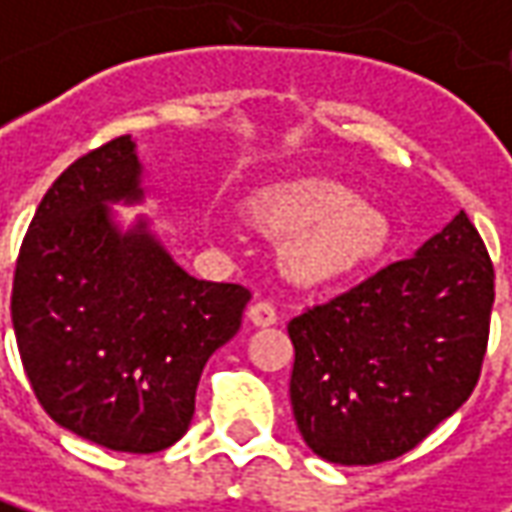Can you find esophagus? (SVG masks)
Returning a JSON list of instances; mask_svg holds the SVG:
<instances>
[{
	"label": "esophagus",
	"instance_id": "obj_1",
	"mask_svg": "<svg viewBox=\"0 0 512 512\" xmlns=\"http://www.w3.org/2000/svg\"><path fill=\"white\" fill-rule=\"evenodd\" d=\"M249 319H252V325L257 328H271V325H277V308L266 300H257L252 308H249Z\"/></svg>",
	"mask_w": 512,
	"mask_h": 512
}]
</instances>
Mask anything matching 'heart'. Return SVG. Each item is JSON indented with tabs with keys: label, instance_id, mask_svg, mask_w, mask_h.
Here are the masks:
<instances>
[{
	"label": "heart",
	"instance_id": "b5f03b06",
	"mask_svg": "<svg viewBox=\"0 0 512 512\" xmlns=\"http://www.w3.org/2000/svg\"><path fill=\"white\" fill-rule=\"evenodd\" d=\"M249 215L283 241L285 271L305 285L356 277L387 252L392 238L384 212L328 176L269 184L252 196Z\"/></svg>",
	"mask_w": 512,
	"mask_h": 512
}]
</instances>
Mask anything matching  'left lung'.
Listing matches in <instances>:
<instances>
[{"mask_svg": "<svg viewBox=\"0 0 512 512\" xmlns=\"http://www.w3.org/2000/svg\"><path fill=\"white\" fill-rule=\"evenodd\" d=\"M493 277L460 212L415 257L294 316L291 409L308 448L336 465H378L454 415L488 353Z\"/></svg>", "mask_w": 512, "mask_h": 512, "instance_id": "obj_1", "label": "left lung"}]
</instances>
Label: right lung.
I'll return each mask as SVG.
<instances>
[{
    "instance_id": "add662e5",
    "label": "right lung",
    "mask_w": 512,
    "mask_h": 512,
    "mask_svg": "<svg viewBox=\"0 0 512 512\" xmlns=\"http://www.w3.org/2000/svg\"><path fill=\"white\" fill-rule=\"evenodd\" d=\"M139 201L131 134L78 156L24 235L10 316L44 412L89 443L165 451L196 412L210 356L241 330L249 288L179 269L145 232L120 235L109 201Z\"/></svg>"
}]
</instances>
